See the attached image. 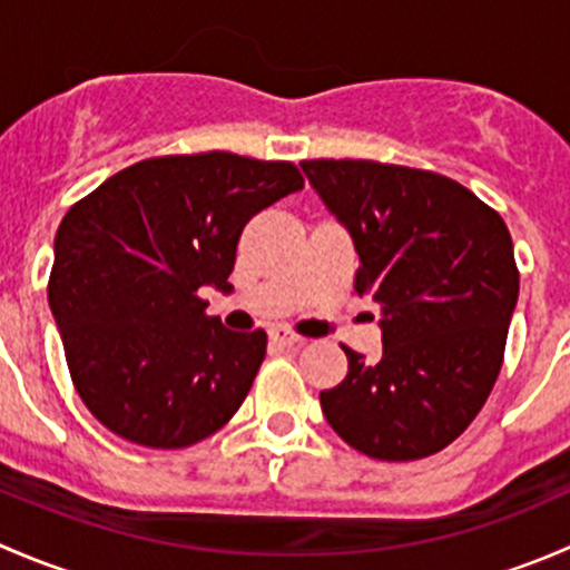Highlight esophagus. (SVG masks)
Returning a JSON list of instances; mask_svg holds the SVG:
<instances>
[{
    "label": "esophagus",
    "mask_w": 570,
    "mask_h": 570,
    "mask_svg": "<svg viewBox=\"0 0 570 570\" xmlns=\"http://www.w3.org/2000/svg\"><path fill=\"white\" fill-rule=\"evenodd\" d=\"M269 342H273L275 347H301L303 338L297 336V333L284 331V327H275V331H269Z\"/></svg>",
    "instance_id": "1"
}]
</instances>
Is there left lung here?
I'll use <instances>...</instances> for the list:
<instances>
[{
  "label": "left lung",
  "mask_w": 570,
  "mask_h": 570,
  "mask_svg": "<svg viewBox=\"0 0 570 570\" xmlns=\"http://www.w3.org/2000/svg\"><path fill=\"white\" fill-rule=\"evenodd\" d=\"M308 181L358 250L355 292L381 306L383 355L344 347L347 377L320 394L327 424L377 461L450 446L485 405L519 301L497 209L433 170L306 159Z\"/></svg>",
  "instance_id": "left-lung-1"
}]
</instances>
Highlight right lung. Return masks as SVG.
Here are the masks:
<instances>
[{
  "mask_svg": "<svg viewBox=\"0 0 570 570\" xmlns=\"http://www.w3.org/2000/svg\"><path fill=\"white\" fill-rule=\"evenodd\" d=\"M297 189L292 163L170 154L129 165L66 212L49 306L73 386L107 430L184 450L239 411L267 333L223 327L198 289H232L245 223Z\"/></svg>",
  "mask_w": 570,
  "mask_h": 570,
  "instance_id": "obj_1",
  "label": "right lung"
}]
</instances>
